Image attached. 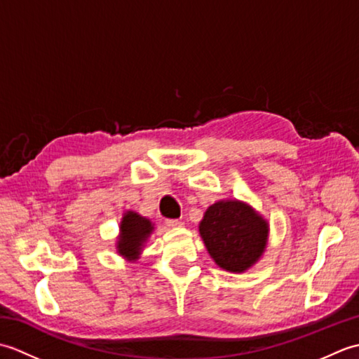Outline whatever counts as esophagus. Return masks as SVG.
<instances>
[{"mask_svg": "<svg viewBox=\"0 0 359 359\" xmlns=\"http://www.w3.org/2000/svg\"><path fill=\"white\" fill-rule=\"evenodd\" d=\"M166 225L171 228H179V226H184V222H180L177 219H172V220H166Z\"/></svg>", "mask_w": 359, "mask_h": 359, "instance_id": "esophagus-1", "label": "esophagus"}]
</instances>
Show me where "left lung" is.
Wrapping results in <instances>:
<instances>
[{
	"label": "left lung",
	"instance_id": "left-lung-1",
	"mask_svg": "<svg viewBox=\"0 0 359 359\" xmlns=\"http://www.w3.org/2000/svg\"><path fill=\"white\" fill-rule=\"evenodd\" d=\"M199 234L217 266L230 273H243L264 256L270 224L247 202L226 199L207 208Z\"/></svg>",
	"mask_w": 359,
	"mask_h": 359
}]
</instances>
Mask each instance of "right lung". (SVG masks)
<instances>
[{
	"mask_svg": "<svg viewBox=\"0 0 359 359\" xmlns=\"http://www.w3.org/2000/svg\"><path fill=\"white\" fill-rule=\"evenodd\" d=\"M152 231H154V224L151 222V219L143 217L133 210L125 211L116 242L117 253L128 262H135L137 259H140L144 243L148 242Z\"/></svg>",
	"mask_w": 359,
	"mask_h": 359,
	"instance_id": "1",
	"label": "right lung"
}]
</instances>
